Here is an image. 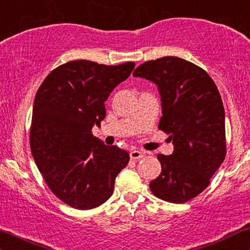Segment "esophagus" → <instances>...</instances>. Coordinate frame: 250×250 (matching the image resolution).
<instances>
[{
    "label": "esophagus",
    "mask_w": 250,
    "mask_h": 250,
    "mask_svg": "<svg viewBox=\"0 0 250 250\" xmlns=\"http://www.w3.org/2000/svg\"><path fill=\"white\" fill-rule=\"evenodd\" d=\"M143 156H144V153L141 152V151H137V149H135V151L130 152V158L132 160H139V159H142Z\"/></svg>",
    "instance_id": "esophagus-1"
}]
</instances>
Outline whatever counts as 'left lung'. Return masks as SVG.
<instances>
[{
	"instance_id": "left-lung-1",
	"label": "left lung",
	"mask_w": 250,
	"mask_h": 250,
	"mask_svg": "<svg viewBox=\"0 0 250 250\" xmlns=\"http://www.w3.org/2000/svg\"><path fill=\"white\" fill-rule=\"evenodd\" d=\"M132 75L158 86L159 129L174 144L172 154H158L161 174L149 188L172 204L191 200L207 188L225 159V112L217 86L199 66L172 56L145 62Z\"/></svg>"
}]
</instances>
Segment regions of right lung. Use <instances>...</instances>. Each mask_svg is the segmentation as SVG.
I'll return each mask as SVG.
<instances>
[{
	"mask_svg": "<svg viewBox=\"0 0 250 250\" xmlns=\"http://www.w3.org/2000/svg\"><path fill=\"white\" fill-rule=\"evenodd\" d=\"M135 62L101 65L74 61L46 76L33 106L31 149L49 188L73 208L92 209L108 200L129 153L92 135L105 119V102L127 80Z\"/></svg>",
	"mask_w": 250,
	"mask_h": 250,
	"instance_id": "obj_1",
	"label": "right lung"
}]
</instances>
